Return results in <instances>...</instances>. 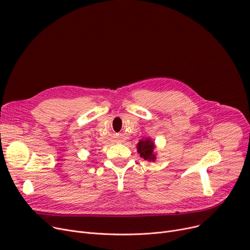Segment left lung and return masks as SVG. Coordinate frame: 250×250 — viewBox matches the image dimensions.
I'll use <instances>...</instances> for the list:
<instances>
[{"label":"left lung","instance_id":"8db88e82","mask_svg":"<svg viewBox=\"0 0 250 250\" xmlns=\"http://www.w3.org/2000/svg\"><path fill=\"white\" fill-rule=\"evenodd\" d=\"M154 148H155L154 143L150 139L141 140L137 145L138 153L140 154V156L142 157V158H144L145 160H148V161H154L156 159Z\"/></svg>","mask_w":250,"mask_h":250}]
</instances>
